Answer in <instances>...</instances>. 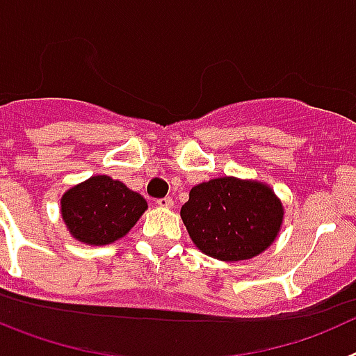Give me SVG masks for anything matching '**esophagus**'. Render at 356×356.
I'll return each mask as SVG.
<instances>
[{"label": "esophagus", "instance_id": "34e87169", "mask_svg": "<svg viewBox=\"0 0 356 356\" xmlns=\"http://www.w3.org/2000/svg\"><path fill=\"white\" fill-rule=\"evenodd\" d=\"M156 205L162 207V209H171V207H172V197H169V196L160 197V200H156Z\"/></svg>", "mask_w": 356, "mask_h": 356}]
</instances>
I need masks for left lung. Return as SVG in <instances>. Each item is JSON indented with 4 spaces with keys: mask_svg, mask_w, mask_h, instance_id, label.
<instances>
[{
    "mask_svg": "<svg viewBox=\"0 0 356 356\" xmlns=\"http://www.w3.org/2000/svg\"><path fill=\"white\" fill-rule=\"evenodd\" d=\"M180 216L203 253L237 262L271 246L282 226L284 207L266 184L225 176L191 188Z\"/></svg>",
    "mask_w": 356,
    "mask_h": 356,
    "instance_id": "left-lung-1",
    "label": "left lung"
}]
</instances>
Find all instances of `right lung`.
<instances>
[{"label": "right lung", "mask_w": 356, "mask_h": 356, "mask_svg": "<svg viewBox=\"0 0 356 356\" xmlns=\"http://www.w3.org/2000/svg\"><path fill=\"white\" fill-rule=\"evenodd\" d=\"M60 205L69 234L90 246H105L124 237L147 209L139 193L105 175L69 188Z\"/></svg>", "instance_id": "add662e5"}]
</instances>
